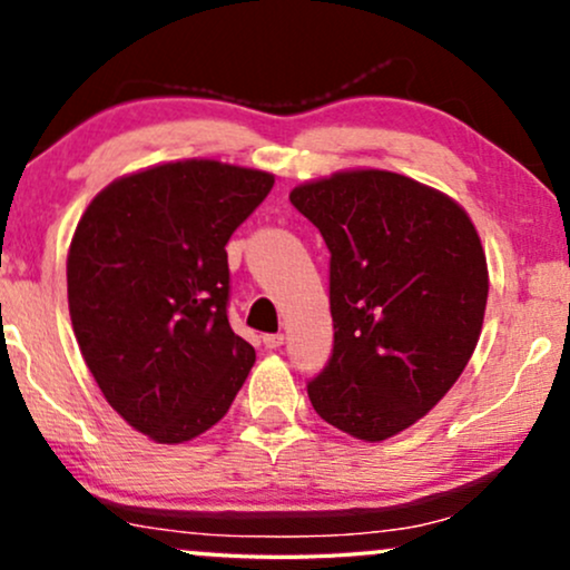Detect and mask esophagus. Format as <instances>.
Masks as SVG:
<instances>
[{
  "label": "esophagus",
  "mask_w": 570,
  "mask_h": 570,
  "mask_svg": "<svg viewBox=\"0 0 570 570\" xmlns=\"http://www.w3.org/2000/svg\"><path fill=\"white\" fill-rule=\"evenodd\" d=\"M263 343H265V348H278V345H284V335H281V332H276V335H265L263 337Z\"/></svg>",
  "instance_id": "34e87169"
}]
</instances>
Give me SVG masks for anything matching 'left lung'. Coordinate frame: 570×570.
I'll use <instances>...</instances> for the list:
<instances>
[{
	"label": "left lung",
	"instance_id": "8db88e82",
	"mask_svg": "<svg viewBox=\"0 0 570 570\" xmlns=\"http://www.w3.org/2000/svg\"><path fill=\"white\" fill-rule=\"evenodd\" d=\"M330 248L335 348L307 383L313 410L364 442L410 429L453 389L482 332L488 259L450 195L351 168L289 193Z\"/></svg>",
	"mask_w": 570,
	"mask_h": 570
}]
</instances>
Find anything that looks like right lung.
<instances>
[{"label":"right lung","instance_id":"1","mask_svg":"<svg viewBox=\"0 0 570 570\" xmlns=\"http://www.w3.org/2000/svg\"><path fill=\"white\" fill-rule=\"evenodd\" d=\"M276 176L193 158L126 174L90 200L67 257L69 316L90 375L158 444L225 417L254 367L227 322V240Z\"/></svg>","mask_w":570,"mask_h":570}]
</instances>
